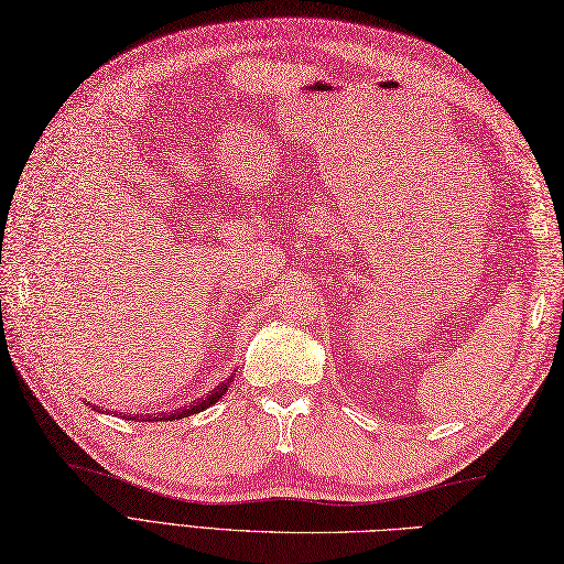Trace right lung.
I'll return each mask as SVG.
<instances>
[{"label":"right lung","instance_id":"add662e5","mask_svg":"<svg viewBox=\"0 0 564 564\" xmlns=\"http://www.w3.org/2000/svg\"><path fill=\"white\" fill-rule=\"evenodd\" d=\"M228 386H230V379L224 381L220 386H216L212 392H207V398H202V400L193 402L191 406H183V409H178V412H172V414H162L160 421H176V419H185V416H191V414H199L202 409H207V406L216 404V402L220 400V395H224V392L228 390ZM104 412H108V409H104ZM131 419H133V416H131ZM148 421H150V416H148Z\"/></svg>","mask_w":564,"mask_h":564}]
</instances>
